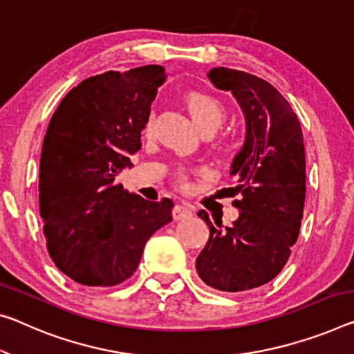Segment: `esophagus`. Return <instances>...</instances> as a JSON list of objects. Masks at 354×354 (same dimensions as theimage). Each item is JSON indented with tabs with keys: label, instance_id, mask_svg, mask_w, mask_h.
I'll use <instances>...</instances> for the list:
<instances>
[{
	"label": "esophagus",
	"instance_id": "obj_1",
	"mask_svg": "<svg viewBox=\"0 0 354 354\" xmlns=\"http://www.w3.org/2000/svg\"><path fill=\"white\" fill-rule=\"evenodd\" d=\"M190 216H192V209H190L189 206L176 205L173 207V218H175V221H184V218H187Z\"/></svg>",
	"mask_w": 354,
	"mask_h": 354
}]
</instances>
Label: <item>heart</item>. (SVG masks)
Returning a JSON list of instances; mask_svg holds the SVG:
<instances>
[{
    "instance_id": "obj_1",
    "label": "heart",
    "mask_w": 354,
    "mask_h": 354,
    "mask_svg": "<svg viewBox=\"0 0 354 354\" xmlns=\"http://www.w3.org/2000/svg\"><path fill=\"white\" fill-rule=\"evenodd\" d=\"M186 105L190 116L201 132L203 133H212L216 132L222 122L225 121L227 110L221 100L209 93L195 91L190 93L186 99ZM151 127H153V116H149L145 124V132L149 133ZM175 181L181 187H186L189 183V173L184 167H178L175 170Z\"/></svg>"
}]
</instances>
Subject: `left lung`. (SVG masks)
I'll use <instances>...</instances> for the list:
<instances>
[{"label": "left lung", "mask_w": 354, "mask_h": 354, "mask_svg": "<svg viewBox=\"0 0 354 354\" xmlns=\"http://www.w3.org/2000/svg\"><path fill=\"white\" fill-rule=\"evenodd\" d=\"M218 89L232 91L245 115L248 137L233 160V201L239 218L222 230L207 212L209 239L197 258V272L209 287L236 293L261 287L287 265L299 236L306 200V151L299 120L271 83L248 72L217 67Z\"/></svg>", "instance_id": "left-lung-1"}]
</instances>
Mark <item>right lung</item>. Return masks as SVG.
I'll use <instances>...</instances> for the list:
<instances>
[{
    "label": "right lung",
    "instance_id": "right-lung-1",
    "mask_svg": "<svg viewBox=\"0 0 354 354\" xmlns=\"http://www.w3.org/2000/svg\"><path fill=\"white\" fill-rule=\"evenodd\" d=\"M162 66L85 78L61 100L44 137L39 212L53 263L88 287L137 271L145 244L173 221V201H148L115 179L140 149Z\"/></svg>",
    "mask_w": 354,
    "mask_h": 354
}]
</instances>
